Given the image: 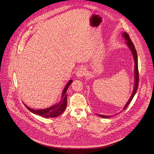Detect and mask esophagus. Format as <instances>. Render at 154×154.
<instances>
[{
    "label": "esophagus",
    "instance_id": "1",
    "mask_svg": "<svg viewBox=\"0 0 154 154\" xmlns=\"http://www.w3.org/2000/svg\"><path fill=\"white\" fill-rule=\"evenodd\" d=\"M85 74H86V70H85V68L83 67H81L80 68H79L78 69L77 72H76V76L79 79L83 77Z\"/></svg>",
    "mask_w": 154,
    "mask_h": 154
}]
</instances>
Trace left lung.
I'll return each instance as SVG.
<instances>
[{"mask_svg":"<svg viewBox=\"0 0 154 154\" xmlns=\"http://www.w3.org/2000/svg\"><path fill=\"white\" fill-rule=\"evenodd\" d=\"M122 36L124 37L125 40H126L125 43L127 44V45L128 47V48L130 49L132 54L133 56V58L134 60V88H133V93L130 97L129 100L128 101V102L127 103V104H125V107H123V110H125L126 108H127L128 106V104L130 103V102L131 101V100H133L134 96L136 94V92L137 91V87H138V83H139V72H138V63H137V52L136 50L135 49V47L132 42L131 40L130 39L128 34L126 32H124L122 33ZM100 117H103L104 119H108L110 118L112 116H104V115H101V114H97Z\"/></svg>","mask_w":154,"mask_h":154,"instance_id":"left-lung-1","label":"left lung"}]
</instances>
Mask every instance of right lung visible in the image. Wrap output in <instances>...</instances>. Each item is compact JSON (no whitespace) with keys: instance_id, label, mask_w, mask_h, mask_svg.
I'll list each match as a JSON object with an SVG mask.
<instances>
[{"instance_id":"add662e5","label":"right lung","mask_w":154,"mask_h":154,"mask_svg":"<svg viewBox=\"0 0 154 154\" xmlns=\"http://www.w3.org/2000/svg\"><path fill=\"white\" fill-rule=\"evenodd\" d=\"M72 82V80H70L67 84L66 85L63 93H62V97L60 102L57 104L53 105L50 107L44 109H34L30 108L29 107L27 106L25 104L24 106L26 108L31 111L32 113L35 114L36 115L40 116L45 118H52V117H57L60 116L67 106V90L69 87L71 85V83Z\"/></svg>"}]
</instances>
